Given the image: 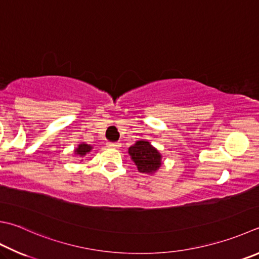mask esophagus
Instances as JSON below:
<instances>
[{
	"mask_svg": "<svg viewBox=\"0 0 259 259\" xmlns=\"http://www.w3.org/2000/svg\"><path fill=\"white\" fill-rule=\"evenodd\" d=\"M107 146H108V148H110V149H119L121 144L119 142H108V143H107Z\"/></svg>",
	"mask_w": 259,
	"mask_h": 259,
	"instance_id": "obj_1",
	"label": "esophagus"
}]
</instances>
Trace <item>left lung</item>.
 I'll return each mask as SVG.
<instances>
[{"label": "left lung", "mask_w": 259, "mask_h": 259, "mask_svg": "<svg viewBox=\"0 0 259 259\" xmlns=\"http://www.w3.org/2000/svg\"><path fill=\"white\" fill-rule=\"evenodd\" d=\"M128 153L140 172L154 174L161 167V154L148 141H136Z\"/></svg>", "instance_id": "8db88e82"}]
</instances>
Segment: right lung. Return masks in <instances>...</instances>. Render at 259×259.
<instances>
[{"label":"right lung","mask_w":259,"mask_h":259,"mask_svg":"<svg viewBox=\"0 0 259 259\" xmlns=\"http://www.w3.org/2000/svg\"><path fill=\"white\" fill-rule=\"evenodd\" d=\"M91 150H92V146L91 145L85 144V143H81V144L77 145V148L74 150V153L76 155H79V157L83 158L84 155H87L88 153H89Z\"/></svg>","instance_id":"1"}]
</instances>
